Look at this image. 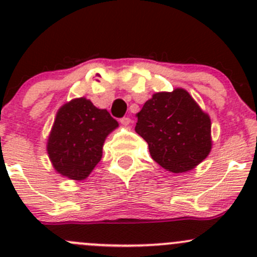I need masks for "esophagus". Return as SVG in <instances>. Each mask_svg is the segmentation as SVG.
<instances>
[{"label":"esophagus","instance_id":"obj_1","mask_svg":"<svg viewBox=\"0 0 257 257\" xmlns=\"http://www.w3.org/2000/svg\"><path fill=\"white\" fill-rule=\"evenodd\" d=\"M120 123H121V125L129 126V125H131V123H132V119L128 118V116H124V118L120 119Z\"/></svg>","mask_w":257,"mask_h":257}]
</instances>
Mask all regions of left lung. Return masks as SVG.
<instances>
[{
    "mask_svg": "<svg viewBox=\"0 0 257 257\" xmlns=\"http://www.w3.org/2000/svg\"><path fill=\"white\" fill-rule=\"evenodd\" d=\"M137 116L136 132L148 143L153 159L168 172H189L211 152L209 114L183 88L154 93Z\"/></svg>",
    "mask_w": 257,
    "mask_h": 257,
    "instance_id": "8db88e82",
    "label": "left lung"
}]
</instances>
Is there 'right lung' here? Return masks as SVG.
Listing matches in <instances>:
<instances>
[{"instance_id": "right-lung-1", "label": "right lung", "mask_w": 257, "mask_h": 257, "mask_svg": "<svg viewBox=\"0 0 257 257\" xmlns=\"http://www.w3.org/2000/svg\"><path fill=\"white\" fill-rule=\"evenodd\" d=\"M118 121L84 97L64 103L54 118L47 141L54 170L72 180H84L100 162L105 138Z\"/></svg>"}]
</instances>
